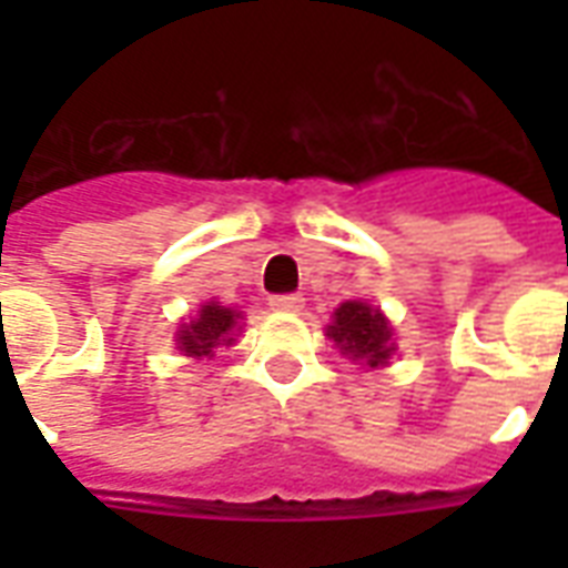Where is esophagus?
Listing matches in <instances>:
<instances>
[{
    "label": "esophagus",
    "mask_w": 568,
    "mask_h": 568,
    "mask_svg": "<svg viewBox=\"0 0 568 568\" xmlns=\"http://www.w3.org/2000/svg\"><path fill=\"white\" fill-rule=\"evenodd\" d=\"M271 310L274 312H301L303 297L301 294H276V297H271Z\"/></svg>",
    "instance_id": "34e87169"
}]
</instances>
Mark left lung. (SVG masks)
<instances>
[{
    "instance_id": "8db88e82",
    "label": "left lung",
    "mask_w": 568,
    "mask_h": 568,
    "mask_svg": "<svg viewBox=\"0 0 568 568\" xmlns=\"http://www.w3.org/2000/svg\"><path fill=\"white\" fill-rule=\"evenodd\" d=\"M327 336L347 359L379 368L395 354L392 324L379 310L363 301H345L333 312V324H327Z\"/></svg>"
}]
</instances>
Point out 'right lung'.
<instances>
[{"label":"right lung","instance_id":"1","mask_svg":"<svg viewBox=\"0 0 568 568\" xmlns=\"http://www.w3.org/2000/svg\"><path fill=\"white\" fill-rule=\"evenodd\" d=\"M241 321L239 310H230V306H221L217 301H209L200 306L196 318H191V324H182L180 333H176V347H180L185 356H212L214 347L221 345H235V329Z\"/></svg>","mask_w":568,"mask_h":568}]
</instances>
